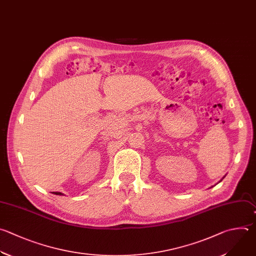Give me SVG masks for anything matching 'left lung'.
I'll return each instance as SVG.
<instances>
[{
  "label": "left lung",
  "instance_id": "obj_1",
  "mask_svg": "<svg viewBox=\"0 0 256 256\" xmlns=\"http://www.w3.org/2000/svg\"><path fill=\"white\" fill-rule=\"evenodd\" d=\"M224 177H225V176H224ZM224 177H223V178H224Z\"/></svg>",
  "mask_w": 256,
  "mask_h": 256
}]
</instances>
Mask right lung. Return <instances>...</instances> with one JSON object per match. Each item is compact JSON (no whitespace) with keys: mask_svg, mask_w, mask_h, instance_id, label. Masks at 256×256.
<instances>
[{"mask_svg":"<svg viewBox=\"0 0 256 256\" xmlns=\"http://www.w3.org/2000/svg\"><path fill=\"white\" fill-rule=\"evenodd\" d=\"M53 194H55V195H63L62 193H60V192H52Z\"/></svg>","mask_w":256,"mask_h":256,"instance_id":"right-lung-1","label":"right lung"}]
</instances>
